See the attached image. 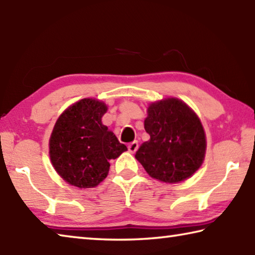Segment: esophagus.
<instances>
[{
	"label": "esophagus",
	"mask_w": 255,
	"mask_h": 255,
	"mask_svg": "<svg viewBox=\"0 0 255 255\" xmlns=\"http://www.w3.org/2000/svg\"><path fill=\"white\" fill-rule=\"evenodd\" d=\"M128 151H130V152L134 153L135 151L139 149V143H137V141H134V142H132V143L128 144Z\"/></svg>",
	"instance_id": "34e87169"
}]
</instances>
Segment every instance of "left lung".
I'll return each mask as SVG.
<instances>
[{
  "label": "left lung",
  "instance_id": "1",
  "mask_svg": "<svg viewBox=\"0 0 255 255\" xmlns=\"http://www.w3.org/2000/svg\"><path fill=\"white\" fill-rule=\"evenodd\" d=\"M144 128L150 140L136 151L135 158L149 175L175 184L194 175L202 166L206 137L198 116L177 98L152 103Z\"/></svg>",
  "mask_w": 255,
  "mask_h": 255
}]
</instances>
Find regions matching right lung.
Masks as SVG:
<instances>
[{
    "label": "right lung",
    "mask_w": 255,
    "mask_h": 255,
    "mask_svg": "<svg viewBox=\"0 0 255 255\" xmlns=\"http://www.w3.org/2000/svg\"><path fill=\"white\" fill-rule=\"evenodd\" d=\"M107 106L84 98L68 107L53 128L49 153L62 179L79 188H92L106 178L110 160L128 148L103 125Z\"/></svg>",
    "instance_id": "obj_1"
}]
</instances>
